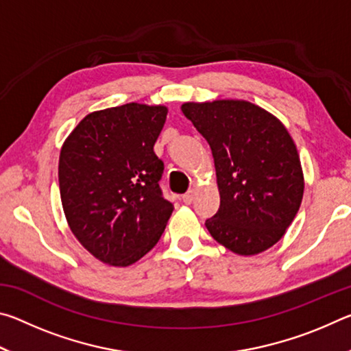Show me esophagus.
<instances>
[{"mask_svg": "<svg viewBox=\"0 0 351 351\" xmlns=\"http://www.w3.org/2000/svg\"><path fill=\"white\" fill-rule=\"evenodd\" d=\"M195 195H197V193H195V189H190L187 193L182 195V201L186 204H192V201L195 199Z\"/></svg>", "mask_w": 351, "mask_h": 351, "instance_id": "esophagus-1", "label": "esophagus"}]
</instances>
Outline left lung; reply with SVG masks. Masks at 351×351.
Wrapping results in <instances>:
<instances>
[{"instance_id":"left-lung-1","label":"left lung","mask_w":351,"mask_h":351,"mask_svg":"<svg viewBox=\"0 0 351 351\" xmlns=\"http://www.w3.org/2000/svg\"><path fill=\"white\" fill-rule=\"evenodd\" d=\"M210 145L219 209L206 219L213 240L239 255L282 239L304 198V171L293 138L269 111L246 100L181 105Z\"/></svg>"}]
</instances>
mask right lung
<instances>
[{
	"instance_id": "add662e5",
	"label": "right lung",
	"mask_w": 351,
	"mask_h": 351,
	"mask_svg": "<svg viewBox=\"0 0 351 351\" xmlns=\"http://www.w3.org/2000/svg\"><path fill=\"white\" fill-rule=\"evenodd\" d=\"M167 106L125 104L93 111L63 142L58 184L71 232L97 260L130 266L161 239L173 204L153 152Z\"/></svg>"
}]
</instances>
